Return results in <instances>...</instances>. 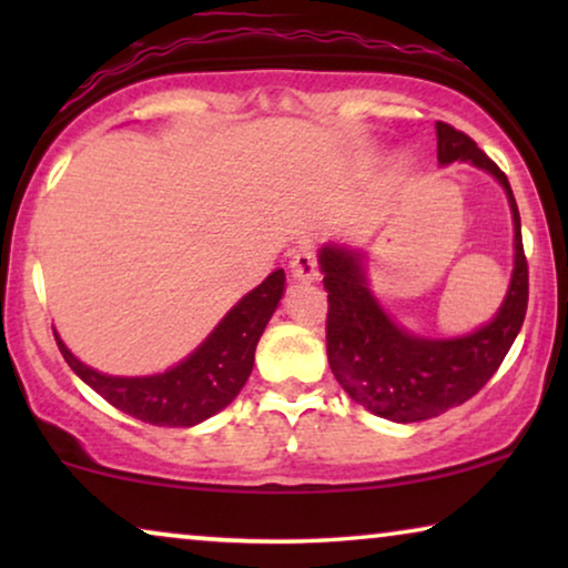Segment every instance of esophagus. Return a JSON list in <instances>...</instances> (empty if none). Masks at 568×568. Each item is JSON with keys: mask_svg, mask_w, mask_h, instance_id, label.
I'll return each mask as SVG.
<instances>
[{"mask_svg": "<svg viewBox=\"0 0 568 568\" xmlns=\"http://www.w3.org/2000/svg\"><path fill=\"white\" fill-rule=\"evenodd\" d=\"M317 251H313V247H302V251H297L292 255V276L300 278V282H313V278H317Z\"/></svg>", "mask_w": 568, "mask_h": 568, "instance_id": "34e87169", "label": "esophagus"}]
</instances>
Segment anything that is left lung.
I'll return each mask as SVG.
<instances>
[{
  "instance_id": "obj_1",
  "label": "left lung",
  "mask_w": 568,
  "mask_h": 568,
  "mask_svg": "<svg viewBox=\"0 0 568 568\" xmlns=\"http://www.w3.org/2000/svg\"><path fill=\"white\" fill-rule=\"evenodd\" d=\"M437 160L442 165L470 160L488 170L509 196L515 214V274L491 323L453 341L408 336L369 294L359 253L333 245L321 251L323 284L328 290L325 348L333 375L359 406L400 424L426 422L470 400L515 344L530 294L519 209L504 170L465 131L445 121H437Z\"/></svg>"
}]
</instances>
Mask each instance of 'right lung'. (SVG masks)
I'll return each instance as SVG.
<instances>
[{
	"instance_id": "obj_1",
	"label": "right lung",
	"mask_w": 568,
	"mask_h": 568,
	"mask_svg": "<svg viewBox=\"0 0 568 568\" xmlns=\"http://www.w3.org/2000/svg\"><path fill=\"white\" fill-rule=\"evenodd\" d=\"M284 294V271L247 292L189 359L154 377H108L84 367L57 336L69 367L123 414L152 426H193L230 406L251 377L255 346Z\"/></svg>"
}]
</instances>
